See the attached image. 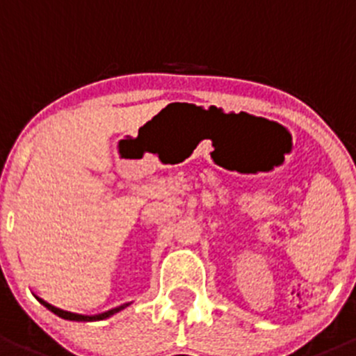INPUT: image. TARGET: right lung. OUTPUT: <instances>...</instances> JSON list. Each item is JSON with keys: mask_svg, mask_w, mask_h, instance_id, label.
Masks as SVG:
<instances>
[{"mask_svg": "<svg viewBox=\"0 0 356 356\" xmlns=\"http://www.w3.org/2000/svg\"><path fill=\"white\" fill-rule=\"evenodd\" d=\"M37 300L40 301V303L44 305V307L48 308V310H51L53 314H56L58 317H62V319H69V321H102V319H106V317L114 316V314H118L119 310H122V308H127L128 305H121V307L118 308H112V310H108V312H103V314H97V316H81V314H72V312H67V310H62V308H56L53 307V305L46 303L44 300H40V298H37Z\"/></svg>", "mask_w": 356, "mask_h": 356, "instance_id": "obj_1", "label": "right lung"}]
</instances>
